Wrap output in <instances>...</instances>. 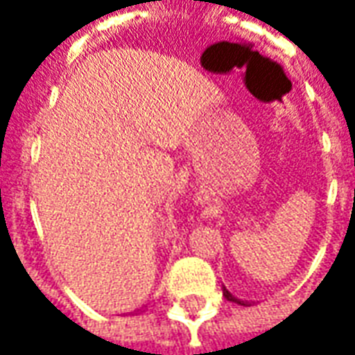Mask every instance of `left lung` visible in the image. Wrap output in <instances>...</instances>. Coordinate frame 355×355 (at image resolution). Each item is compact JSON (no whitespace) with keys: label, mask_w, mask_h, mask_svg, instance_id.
Returning <instances> with one entry per match:
<instances>
[{"label":"left lung","mask_w":355,"mask_h":355,"mask_svg":"<svg viewBox=\"0 0 355 355\" xmlns=\"http://www.w3.org/2000/svg\"><path fill=\"white\" fill-rule=\"evenodd\" d=\"M223 295L226 297V300H230V302H238V304L247 306L245 300H239V298H236L234 295H230V291H226V287H223Z\"/></svg>","instance_id":"1"}]
</instances>
